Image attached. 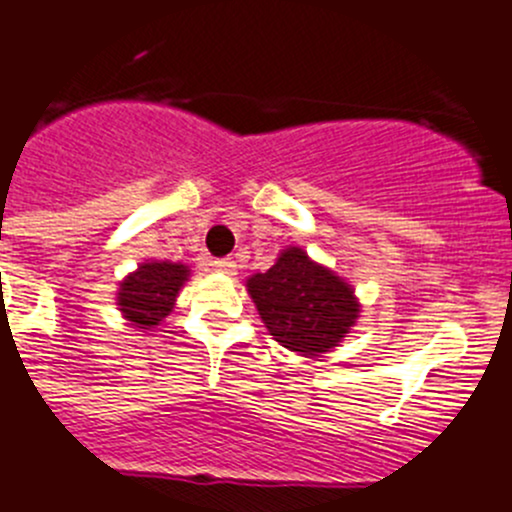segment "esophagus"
Instances as JSON below:
<instances>
[{
  "label": "esophagus",
  "mask_w": 512,
  "mask_h": 512,
  "mask_svg": "<svg viewBox=\"0 0 512 512\" xmlns=\"http://www.w3.org/2000/svg\"><path fill=\"white\" fill-rule=\"evenodd\" d=\"M212 270L222 272V275H235L237 265H235V260L225 257V260H215V262H212Z\"/></svg>",
  "instance_id": "1"
}]
</instances>
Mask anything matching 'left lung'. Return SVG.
Wrapping results in <instances>:
<instances>
[{
    "label": "left lung",
    "instance_id": "1",
    "mask_svg": "<svg viewBox=\"0 0 512 512\" xmlns=\"http://www.w3.org/2000/svg\"><path fill=\"white\" fill-rule=\"evenodd\" d=\"M267 332L290 352L320 357L335 350L360 317L355 287L290 245L267 272L245 280Z\"/></svg>",
    "mask_w": 512,
    "mask_h": 512
}]
</instances>
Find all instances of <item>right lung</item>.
Wrapping results in <instances>:
<instances>
[{
	"mask_svg": "<svg viewBox=\"0 0 512 512\" xmlns=\"http://www.w3.org/2000/svg\"><path fill=\"white\" fill-rule=\"evenodd\" d=\"M190 267L170 260H145L117 287V310L135 330H155L175 310Z\"/></svg>",
	"mask_w": 512,
	"mask_h": 512,
	"instance_id": "obj_1",
	"label": "right lung"
}]
</instances>
